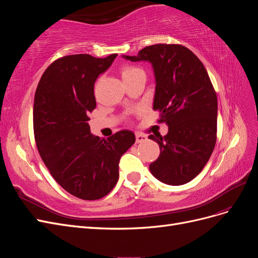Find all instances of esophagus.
Returning <instances> with one entry per match:
<instances>
[{
    "instance_id": "obj_1",
    "label": "esophagus",
    "mask_w": 258,
    "mask_h": 258,
    "mask_svg": "<svg viewBox=\"0 0 258 258\" xmlns=\"http://www.w3.org/2000/svg\"><path fill=\"white\" fill-rule=\"evenodd\" d=\"M147 140V137L142 135V134H139V132H137L136 134V141L137 143H142V142H145Z\"/></svg>"
}]
</instances>
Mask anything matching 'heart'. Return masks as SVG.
<instances>
[{
	"instance_id": "1",
	"label": "heart",
	"mask_w": 258,
	"mask_h": 258,
	"mask_svg": "<svg viewBox=\"0 0 258 258\" xmlns=\"http://www.w3.org/2000/svg\"><path fill=\"white\" fill-rule=\"evenodd\" d=\"M120 74H121L122 80L124 81V80L132 79V77H136L140 74H144V71L137 66L130 64V63H123L120 67Z\"/></svg>"
}]
</instances>
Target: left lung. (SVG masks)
Masks as SVG:
<instances>
[{
    "mask_svg": "<svg viewBox=\"0 0 258 258\" xmlns=\"http://www.w3.org/2000/svg\"><path fill=\"white\" fill-rule=\"evenodd\" d=\"M130 61L151 62L156 91L153 108L166 122V136L148 139L159 144V157L150 165L152 174L168 185H183L196 177L209 161L216 143L217 98L205 66L179 44H155Z\"/></svg>",
    "mask_w": 258,
    "mask_h": 258,
    "instance_id": "left-lung-1",
    "label": "left lung"
}]
</instances>
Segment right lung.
Segmentation results:
<instances>
[{
  "instance_id": "1",
  "label": "right lung",
  "mask_w": 258,
  "mask_h": 258,
  "mask_svg": "<svg viewBox=\"0 0 258 258\" xmlns=\"http://www.w3.org/2000/svg\"><path fill=\"white\" fill-rule=\"evenodd\" d=\"M116 56L61 57L45 70L35 91L37 151L56 182L83 200L101 199L114 188L121 155L136 142L129 130L107 139L90 134L89 114L96 108L95 82Z\"/></svg>"
}]
</instances>
